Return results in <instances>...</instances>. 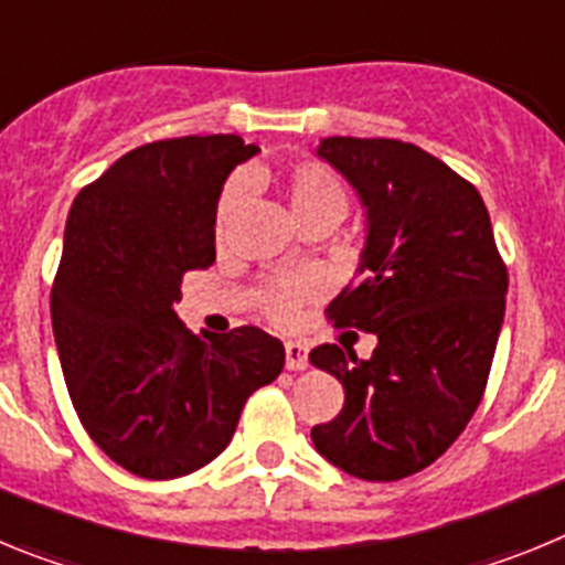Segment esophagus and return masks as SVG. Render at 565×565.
I'll return each instance as SVG.
<instances>
[{
  "instance_id": "obj_1",
  "label": "esophagus",
  "mask_w": 565,
  "mask_h": 565,
  "mask_svg": "<svg viewBox=\"0 0 565 565\" xmlns=\"http://www.w3.org/2000/svg\"><path fill=\"white\" fill-rule=\"evenodd\" d=\"M286 367L288 371H306L308 348L302 342H286Z\"/></svg>"
}]
</instances>
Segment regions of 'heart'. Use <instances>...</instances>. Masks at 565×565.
I'll return each instance as SVG.
<instances>
[{"mask_svg":"<svg viewBox=\"0 0 565 565\" xmlns=\"http://www.w3.org/2000/svg\"><path fill=\"white\" fill-rule=\"evenodd\" d=\"M248 181H259V174H248ZM271 183L286 201L288 214H291L297 226H306L313 221H328L337 226L348 212V186L333 172L331 167L319 161H294L274 172ZM239 203V189L226 186L217 201V212H214V234L223 237L232 223L234 212ZM302 291L299 288H277L268 294V313L279 322H286L297 308Z\"/></svg>","mask_w":565,"mask_h":565,"instance_id":"obj_1","label":"heart"}]
</instances>
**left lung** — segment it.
<instances>
[{"mask_svg": "<svg viewBox=\"0 0 565 565\" xmlns=\"http://www.w3.org/2000/svg\"><path fill=\"white\" fill-rule=\"evenodd\" d=\"M317 154L356 189L367 221L359 277L328 319L379 344L371 359L313 348L344 404L311 438L348 476L398 481L441 458L478 411L509 274L478 189L422 147L333 135Z\"/></svg>", "mask_w": 565, "mask_h": 565, "instance_id": "8db88e82", "label": "left lung"}]
</instances>
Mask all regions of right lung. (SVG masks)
Instances as JSON below:
<instances>
[{
    "mask_svg": "<svg viewBox=\"0 0 565 565\" xmlns=\"http://www.w3.org/2000/svg\"><path fill=\"white\" fill-rule=\"evenodd\" d=\"M259 149L237 135L143 143L84 186L64 228L50 317L70 398L89 438L132 476L206 467L286 348L254 326L186 331L181 279L214 263L228 172Z\"/></svg>",
    "mask_w": 565,
    "mask_h": 565,
    "instance_id": "1",
    "label": "right lung"
}]
</instances>
